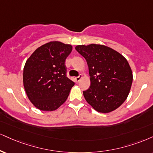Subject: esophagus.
<instances>
[{
    "label": "esophagus",
    "instance_id": "obj_1",
    "mask_svg": "<svg viewBox=\"0 0 153 153\" xmlns=\"http://www.w3.org/2000/svg\"><path fill=\"white\" fill-rule=\"evenodd\" d=\"M82 78V75H79V76H78V77H76V78H75V81L76 82H79L80 80V79Z\"/></svg>",
    "mask_w": 153,
    "mask_h": 153
}]
</instances>
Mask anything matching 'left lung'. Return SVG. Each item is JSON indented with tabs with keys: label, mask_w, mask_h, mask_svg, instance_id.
Masks as SVG:
<instances>
[{
	"label": "left lung",
	"mask_w": 153,
	"mask_h": 153,
	"mask_svg": "<svg viewBox=\"0 0 153 153\" xmlns=\"http://www.w3.org/2000/svg\"><path fill=\"white\" fill-rule=\"evenodd\" d=\"M75 50L86 60L91 86L83 91L85 100L100 113L117 109L126 100L131 88L132 73L122 55L97 44L78 45Z\"/></svg>",
	"instance_id": "obj_1"
}]
</instances>
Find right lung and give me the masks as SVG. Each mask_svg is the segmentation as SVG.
Listing matches in <instances>:
<instances>
[{"instance_id": "add662e5", "label": "right lung", "mask_w": 153, "mask_h": 153, "mask_svg": "<svg viewBox=\"0 0 153 153\" xmlns=\"http://www.w3.org/2000/svg\"><path fill=\"white\" fill-rule=\"evenodd\" d=\"M71 45L53 41L31 55L23 70V85L29 100L38 109L55 110L65 102L75 82L67 77L65 59Z\"/></svg>"}]
</instances>
